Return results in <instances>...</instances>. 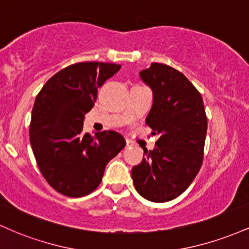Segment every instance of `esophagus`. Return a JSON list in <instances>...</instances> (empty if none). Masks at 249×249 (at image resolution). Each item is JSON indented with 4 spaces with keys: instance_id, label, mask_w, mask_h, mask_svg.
<instances>
[{
    "instance_id": "obj_1",
    "label": "esophagus",
    "mask_w": 249,
    "mask_h": 249,
    "mask_svg": "<svg viewBox=\"0 0 249 249\" xmlns=\"http://www.w3.org/2000/svg\"><path fill=\"white\" fill-rule=\"evenodd\" d=\"M133 142H131V141H128V139H126V146H131V145H132Z\"/></svg>"
}]
</instances>
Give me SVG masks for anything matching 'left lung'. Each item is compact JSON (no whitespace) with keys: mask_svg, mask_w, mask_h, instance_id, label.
<instances>
[{"mask_svg":"<svg viewBox=\"0 0 249 249\" xmlns=\"http://www.w3.org/2000/svg\"><path fill=\"white\" fill-rule=\"evenodd\" d=\"M152 89L153 105L146 117L152 136H158L152 151L132 168L134 187L153 202L176 199L190 186L204 158L207 117L200 92L174 68L152 63L139 72Z\"/></svg>","mask_w":249,"mask_h":249,"instance_id":"obj_1","label":"left lung"}]
</instances>
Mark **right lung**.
<instances>
[{
    "label": "right lung",
    "instance_id": "1",
    "mask_svg": "<svg viewBox=\"0 0 249 249\" xmlns=\"http://www.w3.org/2000/svg\"><path fill=\"white\" fill-rule=\"evenodd\" d=\"M119 64L83 62L53 75L37 95L31 112L30 144L42 176L63 196L78 198L101 184L105 166L126 145L116 131L83 133L98 88Z\"/></svg>",
    "mask_w": 249,
    "mask_h": 249
}]
</instances>
